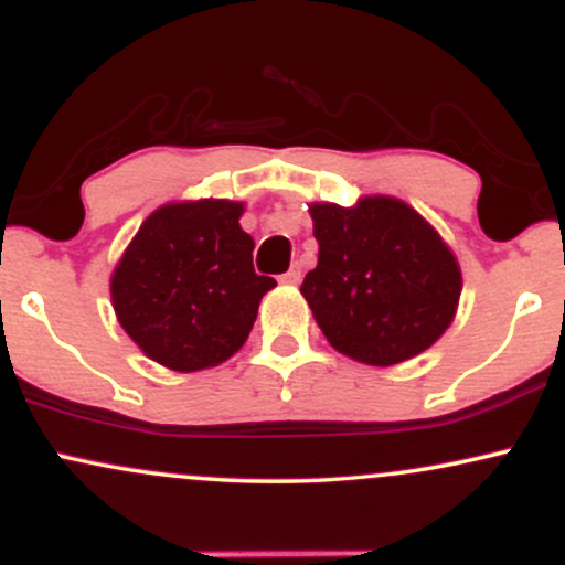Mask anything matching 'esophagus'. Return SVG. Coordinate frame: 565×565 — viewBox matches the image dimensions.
<instances>
[{"label": "esophagus", "mask_w": 565, "mask_h": 565, "mask_svg": "<svg viewBox=\"0 0 565 565\" xmlns=\"http://www.w3.org/2000/svg\"><path fill=\"white\" fill-rule=\"evenodd\" d=\"M281 281L284 284H300L302 281V268H300V265H291L287 274L281 276Z\"/></svg>", "instance_id": "34e87169"}]
</instances>
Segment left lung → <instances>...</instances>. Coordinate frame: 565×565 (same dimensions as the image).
I'll return each instance as SVG.
<instances>
[{"label":"left lung","mask_w":565,"mask_h":565,"mask_svg":"<svg viewBox=\"0 0 565 565\" xmlns=\"http://www.w3.org/2000/svg\"><path fill=\"white\" fill-rule=\"evenodd\" d=\"M310 217L319 265L300 291L332 348L361 364L393 366L446 332L462 274L412 206L374 196L353 210L313 204Z\"/></svg>","instance_id":"8db88e82"}]
</instances>
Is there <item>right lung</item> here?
<instances>
[{"instance_id": "add662e5", "label": "right lung", "mask_w": 565, "mask_h": 565, "mask_svg": "<svg viewBox=\"0 0 565 565\" xmlns=\"http://www.w3.org/2000/svg\"><path fill=\"white\" fill-rule=\"evenodd\" d=\"M242 204L223 199L167 204L140 225L111 276L125 332L174 372L223 364L244 345L270 276L252 265Z\"/></svg>"}]
</instances>
